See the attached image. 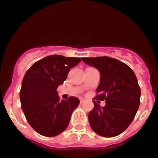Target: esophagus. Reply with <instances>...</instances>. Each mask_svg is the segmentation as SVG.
I'll return each mask as SVG.
<instances>
[{"label":"esophagus","instance_id":"esophagus-1","mask_svg":"<svg viewBox=\"0 0 158 158\" xmlns=\"http://www.w3.org/2000/svg\"><path fill=\"white\" fill-rule=\"evenodd\" d=\"M85 100L84 98H80V103H81V104H82V103H85Z\"/></svg>","mask_w":158,"mask_h":158}]
</instances>
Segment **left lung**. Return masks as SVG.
I'll return each instance as SVG.
<instances>
[{
    "instance_id": "1",
    "label": "left lung",
    "mask_w": 158,
    "mask_h": 158,
    "mask_svg": "<svg viewBox=\"0 0 158 158\" xmlns=\"http://www.w3.org/2000/svg\"><path fill=\"white\" fill-rule=\"evenodd\" d=\"M100 73L96 100H105L88 114L91 129L104 137H113L124 132L131 124L140 103V88L134 72L127 64L110 57L82 58Z\"/></svg>"
}]
</instances>
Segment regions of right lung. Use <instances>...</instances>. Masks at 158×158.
I'll list each match as a JSON object with an SVG mask.
<instances>
[{
  "label": "right lung",
  "mask_w": 158,
  "mask_h": 158,
  "mask_svg": "<svg viewBox=\"0 0 158 158\" xmlns=\"http://www.w3.org/2000/svg\"><path fill=\"white\" fill-rule=\"evenodd\" d=\"M80 61L79 58L49 55L26 72L20 91L22 109L29 124L42 136L52 137L65 131L79 106V100L74 97L60 101L57 88Z\"/></svg>",
  "instance_id": "right-lung-1"
}]
</instances>
